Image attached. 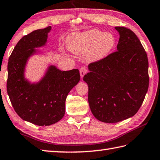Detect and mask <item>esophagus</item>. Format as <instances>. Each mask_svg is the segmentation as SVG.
Instances as JSON below:
<instances>
[{"instance_id": "esophagus-1", "label": "esophagus", "mask_w": 160, "mask_h": 160, "mask_svg": "<svg viewBox=\"0 0 160 160\" xmlns=\"http://www.w3.org/2000/svg\"><path fill=\"white\" fill-rule=\"evenodd\" d=\"M86 73H87V69L86 68L83 67L80 69V76L81 79H82L84 75H85Z\"/></svg>"}]
</instances>
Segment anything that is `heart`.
I'll list each match as a JSON object with an SVG mask.
<instances>
[{
	"label": "heart",
	"instance_id": "b5f03b06",
	"mask_svg": "<svg viewBox=\"0 0 160 160\" xmlns=\"http://www.w3.org/2000/svg\"><path fill=\"white\" fill-rule=\"evenodd\" d=\"M116 44V38L111 32L97 29L73 32L66 40L68 50L75 55L86 53L89 62H97L108 55Z\"/></svg>",
	"mask_w": 160,
	"mask_h": 160
}]
</instances>
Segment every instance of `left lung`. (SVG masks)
Segmentation results:
<instances>
[{"label":"left lung","instance_id":"obj_1","mask_svg":"<svg viewBox=\"0 0 160 160\" xmlns=\"http://www.w3.org/2000/svg\"><path fill=\"white\" fill-rule=\"evenodd\" d=\"M115 52L88 65L83 77L88 86V103L99 121L118 122L137 113L148 89V61L137 36L125 27Z\"/></svg>","mask_w":160,"mask_h":160}]
</instances>
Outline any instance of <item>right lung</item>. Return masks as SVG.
I'll return each mask as SVG.
<instances>
[{
    "instance_id": "obj_1",
    "label": "right lung",
    "mask_w": 160,
    "mask_h": 160,
    "mask_svg": "<svg viewBox=\"0 0 160 160\" xmlns=\"http://www.w3.org/2000/svg\"><path fill=\"white\" fill-rule=\"evenodd\" d=\"M52 26L29 33L18 42L9 58L7 91L14 109L21 118L39 126H48L61 120L65 115L68 93L79 83L77 69L61 71L48 64L38 81L26 77L29 60L45 55L38 48L47 46Z\"/></svg>"
}]
</instances>
